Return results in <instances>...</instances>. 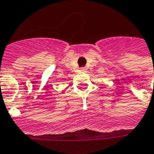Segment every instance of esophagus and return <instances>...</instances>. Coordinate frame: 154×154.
Instances as JSON below:
<instances>
[{
  "instance_id": "34e87169",
  "label": "esophagus",
  "mask_w": 154,
  "mask_h": 154,
  "mask_svg": "<svg viewBox=\"0 0 154 154\" xmlns=\"http://www.w3.org/2000/svg\"><path fill=\"white\" fill-rule=\"evenodd\" d=\"M80 72H87V69H86V67H82V68H80Z\"/></svg>"
}]
</instances>
